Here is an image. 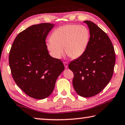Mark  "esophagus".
<instances>
[{"label": "esophagus", "mask_w": 125, "mask_h": 125, "mask_svg": "<svg viewBox=\"0 0 125 125\" xmlns=\"http://www.w3.org/2000/svg\"><path fill=\"white\" fill-rule=\"evenodd\" d=\"M63 64H64V65L65 68H67L68 65V63L66 62H63Z\"/></svg>", "instance_id": "obj_1"}]
</instances>
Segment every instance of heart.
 Here are the masks:
<instances>
[{"instance_id":"1","label":"heart","mask_w":125,"mask_h":125,"mask_svg":"<svg viewBox=\"0 0 125 125\" xmlns=\"http://www.w3.org/2000/svg\"><path fill=\"white\" fill-rule=\"evenodd\" d=\"M90 33L83 25H67L54 30L46 46L50 54L56 59H60L65 52L72 58L83 55L87 48Z\"/></svg>"}]
</instances>
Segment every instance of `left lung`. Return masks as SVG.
<instances>
[{"label":"left lung","mask_w":125,"mask_h":125,"mask_svg":"<svg viewBox=\"0 0 125 125\" xmlns=\"http://www.w3.org/2000/svg\"><path fill=\"white\" fill-rule=\"evenodd\" d=\"M90 31L87 48L80 57L69 63L73 72L74 89L80 96L89 98L99 94L113 77L115 52L104 31L90 21H84Z\"/></svg>","instance_id":"obj_1"}]
</instances>
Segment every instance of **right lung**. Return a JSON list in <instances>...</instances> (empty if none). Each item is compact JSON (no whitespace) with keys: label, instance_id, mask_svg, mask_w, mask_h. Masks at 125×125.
<instances>
[{"label":"right lung","instance_id":"right-lung-1","mask_svg":"<svg viewBox=\"0 0 125 125\" xmlns=\"http://www.w3.org/2000/svg\"><path fill=\"white\" fill-rule=\"evenodd\" d=\"M54 26L50 23L33 25L17 35L9 56L12 77L27 95L36 99L50 96L56 80L64 71L59 59L48 53L46 39Z\"/></svg>","mask_w":125,"mask_h":125}]
</instances>
